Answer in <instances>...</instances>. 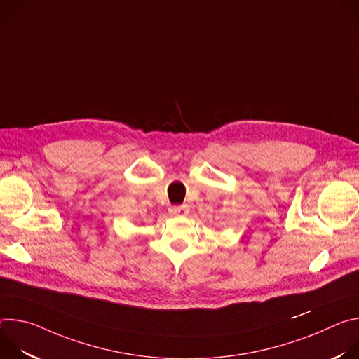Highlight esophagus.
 Returning <instances> with one entry per match:
<instances>
[{"instance_id":"obj_1","label":"esophagus","mask_w":359,"mask_h":359,"mask_svg":"<svg viewBox=\"0 0 359 359\" xmlns=\"http://www.w3.org/2000/svg\"><path fill=\"white\" fill-rule=\"evenodd\" d=\"M189 213V209H187V206H175V208H172L170 210H169V215L170 216H186Z\"/></svg>"}]
</instances>
